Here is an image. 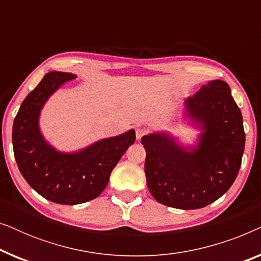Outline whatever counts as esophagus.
Returning a JSON list of instances; mask_svg holds the SVG:
<instances>
[{"label": "esophagus", "mask_w": 261, "mask_h": 261, "mask_svg": "<svg viewBox=\"0 0 261 261\" xmlns=\"http://www.w3.org/2000/svg\"><path fill=\"white\" fill-rule=\"evenodd\" d=\"M146 134H147V130H146L145 128H137V130H135V135H137L138 140H140V139L142 137H145Z\"/></svg>", "instance_id": "1"}]
</instances>
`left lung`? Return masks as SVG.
<instances>
[{
    "instance_id": "1",
    "label": "left lung",
    "mask_w": 261,
    "mask_h": 261,
    "mask_svg": "<svg viewBox=\"0 0 261 261\" xmlns=\"http://www.w3.org/2000/svg\"><path fill=\"white\" fill-rule=\"evenodd\" d=\"M181 122L198 130L185 144L167 130L141 139L147 188L172 208L198 209L229 190L241 166L245 130L241 110L224 81L214 80L184 101Z\"/></svg>"
}]
</instances>
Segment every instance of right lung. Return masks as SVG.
Instances as JSON below:
<instances>
[{
	"instance_id": "right-lung-1",
	"label": "right lung",
	"mask_w": 261,
	"mask_h": 261,
	"mask_svg": "<svg viewBox=\"0 0 261 261\" xmlns=\"http://www.w3.org/2000/svg\"><path fill=\"white\" fill-rule=\"evenodd\" d=\"M76 78L70 72L46 73L21 103L12 134L17 166L31 188L48 201L67 205L97 197L121 156L135 141L134 129L71 152L59 151L46 140L40 129L41 110L58 89Z\"/></svg>"
}]
</instances>
